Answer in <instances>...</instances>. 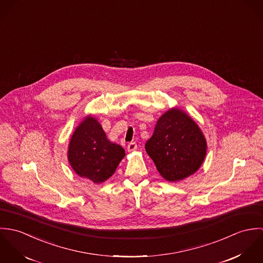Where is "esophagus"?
<instances>
[{"mask_svg":"<svg viewBox=\"0 0 263 263\" xmlns=\"http://www.w3.org/2000/svg\"><path fill=\"white\" fill-rule=\"evenodd\" d=\"M138 149V146H137V143H129L127 145V151L128 152H133V151L137 150Z\"/></svg>","mask_w":263,"mask_h":263,"instance_id":"obj_1","label":"esophagus"}]
</instances>
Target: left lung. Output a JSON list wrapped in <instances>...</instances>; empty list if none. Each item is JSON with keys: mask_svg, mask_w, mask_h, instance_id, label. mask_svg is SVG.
Returning <instances> with one entry per match:
<instances>
[{"mask_svg": "<svg viewBox=\"0 0 263 263\" xmlns=\"http://www.w3.org/2000/svg\"><path fill=\"white\" fill-rule=\"evenodd\" d=\"M145 148L159 173L169 181H178L200 167L206 142L187 114L174 108L159 118Z\"/></svg>", "mask_w": 263, "mask_h": 263, "instance_id": "obj_1", "label": "left lung"}]
</instances>
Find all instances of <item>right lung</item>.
Returning <instances> with one entry per match:
<instances>
[{
	"label": "right lung",
	"mask_w": 263,
	"mask_h": 263,
	"mask_svg": "<svg viewBox=\"0 0 263 263\" xmlns=\"http://www.w3.org/2000/svg\"><path fill=\"white\" fill-rule=\"evenodd\" d=\"M124 155L123 148L109 142L100 123L91 116L76 128L68 152L76 173L94 183L107 180Z\"/></svg>",
	"instance_id": "obj_1"
}]
</instances>
